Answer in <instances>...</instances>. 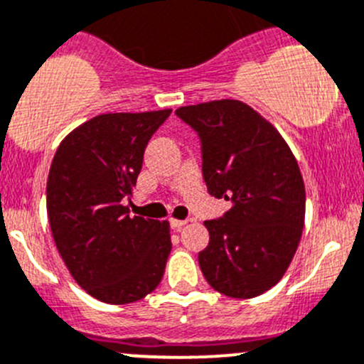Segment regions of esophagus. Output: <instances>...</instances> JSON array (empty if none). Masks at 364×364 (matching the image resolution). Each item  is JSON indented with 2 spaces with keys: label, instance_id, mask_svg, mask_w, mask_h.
Wrapping results in <instances>:
<instances>
[{
  "label": "esophagus",
  "instance_id": "1",
  "mask_svg": "<svg viewBox=\"0 0 364 364\" xmlns=\"http://www.w3.org/2000/svg\"><path fill=\"white\" fill-rule=\"evenodd\" d=\"M185 224H186V220H178V218H171V228L174 229V231H179V229H181Z\"/></svg>",
  "mask_w": 364,
  "mask_h": 364
}]
</instances>
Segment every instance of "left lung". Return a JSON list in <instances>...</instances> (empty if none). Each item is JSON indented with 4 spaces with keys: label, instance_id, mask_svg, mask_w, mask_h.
<instances>
[{
    "label": "left lung",
    "instance_id": "1",
    "mask_svg": "<svg viewBox=\"0 0 364 364\" xmlns=\"http://www.w3.org/2000/svg\"><path fill=\"white\" fill-rule=\"evenodd\" d=\"M181 121L200 139L210 196L231 200L206 220L210 243L199 267L213 290L252 299L279 283L304 228L306 190L294 153L267 119L236 100L181 107Z\"/></svg>",
    "mask_w": 364,
    "mask_h": 364
}]
</instances>
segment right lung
Wrapping results in <instances>:
<instances>
[{
	"label": "right lung",
	"instance_id": "add662e5",
	"mask_svg": "<svg viewBox=\"0 0 364 364\" xmlns=\"http://www.w3.org/2000/svg\"><path fill=\"white\" fill-rule=\"evenodd\" d=\"M172 110L103 114L56 149L48 176L53 240L70 276L107 304L140 301L160 284L172 243L168 222L132 217L147 142Z\"/></svg>",
	"mask_w": 364,
	"mask_h": 364
}]
</instances>
